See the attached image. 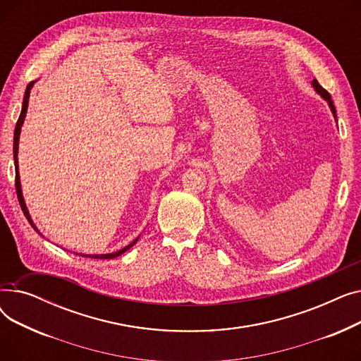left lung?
I'll return each mask as SVG.
<instances>
[{
    "instance_id": "left-lung-1",
    "label": "left lung",
    "mask_w": 361,
    "mask_h": 361,
    "mask_svg": "<svg viewBox=\"0 0 361 361\" xmlns=\"http://www.w3.org/2000/svg\"><path fill=\"white\" fill-rule=\"evenodd\" d=\"M312 83H313V87L316 89V92H317V93L320 94V97H322V98H324V99H326V101H328V104H329V106H331V111L334 112V116H335V114H336V112H335V106H334V102H332V98H331V94H329V92H328V90H325L324 87H322V86L319 85V82H317V80H313ZM335 117H336V116H335Z\"/></svg>"
}]
</instances>
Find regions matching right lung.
<instances>
[{
  "mask_svg": "<svg viewBox=\"0 0 361 361\" xmlns=\"http://www.w3.org/2000/svg\"><path fill=\"white\" fill-rule=\"evenodd\" d=\"M32 86H33V82H30V83L27 85V87H26V92H25V98H23V106H22V112H20V117H18V120H17V123H16V128H14V143H13V155H14V166H16V193H17V199H18V203H20L22 211H23L25 216L27 218L29 224L33 226V230H35L36 233H39V231H37L36 226L33 225V221H32V218H30V215H29V212H27L26 203H25V200H23V196H22V188H20V177H18V164H17L18 136H20V128H22V124H23V121H25V117H26L27 104H29V93H30V89H32ZM39 234H41V233H39ZM136 241H137V240H135V241H133L131 244L126 245L124 249H121V250H118V252H116V253H108V255H89V256H87V255H80V256H83V257H93V259H114V257H117V256L123 255L124 252H127L130 247H133V245L136 244Z\"/></svg>",
  "mask_w": 361,
  "mask_h": 361,
  "instance_id": "right-lung-1",
  "label": "right lung"
}]
</instances>
